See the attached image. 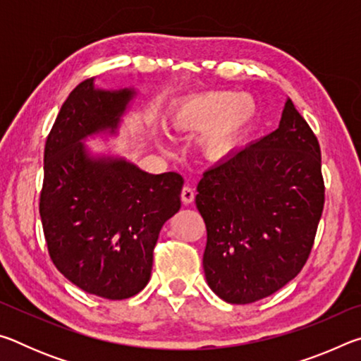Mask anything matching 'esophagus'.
Listing matches in <instances>:
<instances>
[{"mask_svg":"<svg viewBox=\"0 0 361 361\" xmlns=\"http://www.w3.org/2000/svg\"><path fill=\"white\" fill-rule=\"evenodd\" d=\"M194 197H195L194 188H191L189 185L183 186V189H181V200H183V202H185V204H191L192 200H194Z\"/></svg>","mask_w":361,"mask_h":361,"instance_id":"1","label":"esophagus"}]
</instances>
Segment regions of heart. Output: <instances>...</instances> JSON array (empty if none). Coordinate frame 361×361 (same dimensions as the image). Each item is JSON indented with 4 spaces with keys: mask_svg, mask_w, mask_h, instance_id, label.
<instances>
[{
    "mask_svg": "<svg viewBox=\"0 0 361 361\" xmlns=\"http://www.w3.org/2000/svg\"><path fill=\"white\" fill-rule=\"evenodd\" d=\"M256 102L250 94L207 92L176 103L170 121L176 130L205 132L204 149L215 159L231 156L255 124Z\"/></svg>",
    "mask_w": 361,
    "mask_h": 361,
    "instance_id": "1",
    "label": "heart"
}]
</instances>
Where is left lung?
<instances>
[{
	"instance_id": "8db88e82",
	"label": "left lung",
	"mask_w": 361,
	"mask_h": 361,
	"mask_svg": "<svg viewBox=\"0 0 361 361\" xmlns=\"http://www.w3.org/2000/svg\"><path fill=\"white\" fill-rule=\"evenodd\" d=\"M197 192L207 283L226 302L259 301L312 250L325 204L319 140L288 99L279 129L204 172Z\"/></svg>"
}]
</instances>
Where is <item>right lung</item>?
<instances>
[{
    "instance_id": "1",
    "label": "right lung",
    "mask_w": 361,
    "mask_h": 361,
    "mask_svg": "<svg viewBox=\"0 0 361 361\" xmlns=\"http://www.w3.org/2000/svg\"><path fill=\"white\" fill-rule=\"evenodd\" d=\"M135 95L85 79L68 95L47 135L39 215L49 255L89 295L135 296L149 282L152 250L181 207L183 176L152 175L122 157L90 156L82 140L114 133Z\"/></svg>"
}]
</instances>
